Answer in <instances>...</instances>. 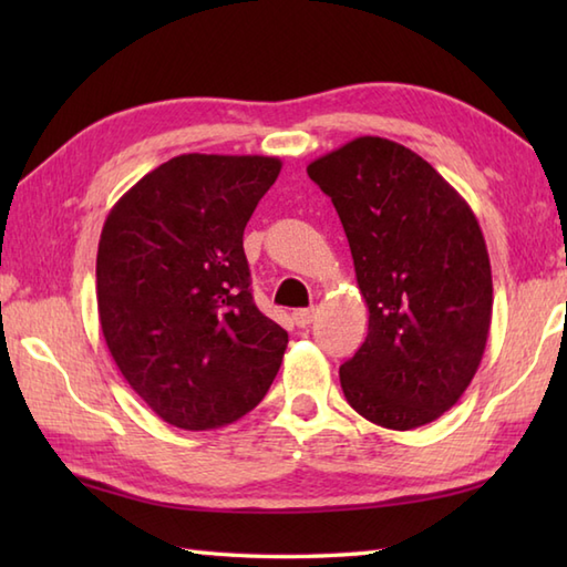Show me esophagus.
I'll return each instance as SVG.
<instances>
[{
	"label": "esophagus",
	"mask_w": 567,
	"mask_h": 567,
	"mask_svg": "<svg viewBox=\"0 0 567 567\" xmlns=\"http://www.w3.org/2000/svg\"><path fill=\"white\" fill-rule=\"evenodd\" d=\"M292 319H295V323L297 327H309L311 321H315V309H297L295 315H292Z\"/></svg>",
	"instance_id": "1"
}]
</instances>
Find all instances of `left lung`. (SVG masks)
I'll return each instance as SVG.
<instances>
[{"instance_id": "8db88e82", "label": "left lung", "mask_w": 567, "mask_h": 567, "mask_svg": "<svg viewBox=\"0 0 567 567\" xmlns=\"http://www.w3.org/2000/svg\"><path fill=\"white\" fill-rule=\"evenodd\" d=\"M329 195L368 305V336L341 365L360 416L384 429L431 424L461 400L485 353L492 270L473 209L433 167L380 136L307 165Z\"/></svg>"}]
</instances>
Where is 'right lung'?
<instances>
[{
    "label": "right lung",
    "mask_w": 567,
    "mask_h": 567,
    "mask_svg": "<svg viewBox=\"0 0 567 567\" xmlns=\"http://www.w3.org/2000/svg\"><path fill=\"white\" fill-rule=\"evenodd\" d=\"M280 167L270 155H177L104 221L106 348L141 400L177 429L231 424L280 370L287 331L252 302L244 252V228Z\"/></svg>",
    "instance_id": "right-lung-1"
}]
</instances>
